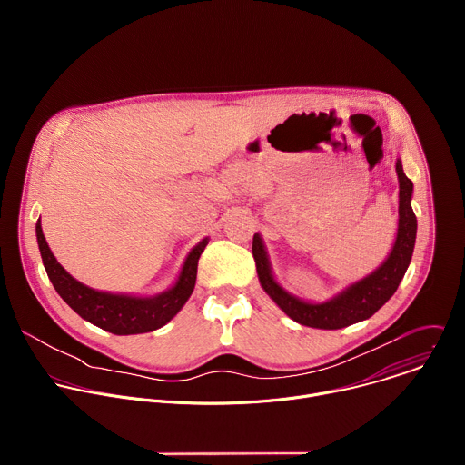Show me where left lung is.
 Wrapping results in <instances>:
<instances>
[{
    "instance_id": "obj_1",
    "label": "left lung",
    "mask_w": 465,
    "mask_h": 465,
    "mask_svg": "<svg viewBox=\"0 0 465 465\" xmlns=\"http://www.w3.org/2000/svg\"><path fill=\"white\" fill-rule=\"evenodd\" d=\"M395 171L400 178V226H397L393 248L375 272L353 283L333 300L325 303H307L285 292L272 278L267 252H264L259 233L253 235L252 252L259 282L280 309L294 322L318 329H341L375 314L400 287L412 259L418 221L411 206L414 185L403 173L400 160L395 163Z\"/></svg>"
}]
</instances>
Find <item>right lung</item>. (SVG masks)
I'll return each instance as SVG.
<instances>
[{"instance_id": "obj_1", "label": "right lung", "mask_w": 465, "mask_h": 465, "mask_svg": "<svg viewBox=\"0 0 465 465\" xmlns=\"http://www.w3.org/2000/svg\"><path fill=\"white\" fill-rule=\"evenodd\" d=\"M36 239L45 272L60 298L84 320L104 331H110L114 335L149 333V331L165 325L191 296L196 282L198 257H201L208 244V239H203L191 250L173 289L153 298H136L99 292L72 278L51 253L42 233L40 221L36 223Z\"/></svg>"}]
</instances>
